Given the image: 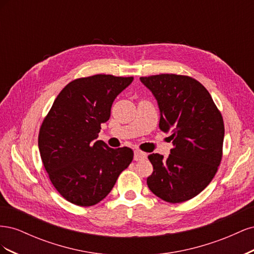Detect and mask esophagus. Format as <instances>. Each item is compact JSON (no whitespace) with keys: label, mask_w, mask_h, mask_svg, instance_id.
Listing matches in <instances>:
<instances>
[{"label":"esophagus","mask_w":254,"mask_h":254,"mask_svg":"<svg viewBox=\"0 0 254 254\" xmlns=\"http://www.w3.org/2000/svg\"><path fill=\"white\" fill-rule=\"evenodd\" d=\"M146 157H147V155H146L145 152L139 150V149H135L134 150V161H142V160H145Z\"/></svg>","instance_id":"obj_1"}]
</instances>
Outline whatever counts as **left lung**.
I'll return each mask as SVG.
<instances>
[{
    "label": "left lung",
    "instance_id": "1",
    "mask_svg": "<svg viewBox=\"0 0 254 254\" xmlns=\"http://www.w3.org/2000/svg\"><path fill=\"white\" fill-rule=\"evenodd\" d=\"M155 96L159 128L172 132L174 147L166 159L151 153L147 186L162 200L179 203L202 191L214 178L222 157L225 127L207 90L189 76L160 74L140 77Z\"/></svg>",
    "mask_w": 254,
    "mask_h": 254
}]
</instances>
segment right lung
<instances>
[{
	"mask_svg": "<svg viewBox=\"0 0 254 254\" xmlns=\"http://www.w3.org/2000/svg\"><path fill=\"white\" fill-rule=\"evenodd\" d=\"M133 77L98 74L67 83L44 119L38 146L53 186L67 201H102L133 159L128 147L113 149L98 137L114 99Z\"/></svg>",
	"mask_w": 254,
	"mask_h": 254,
	"instance_id": "obj_1",
	"label": "right lung"
}]
</instances>
